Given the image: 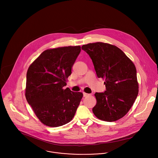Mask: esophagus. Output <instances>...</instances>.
Masks as SVG:
<instances>
[{"label":"esophagus","instance_id":"34e87169","mask_svg":"<svg viewBox=\"0 0 158 158\" xmlns=\"http://www.w3.org/2000/svg\"><path fill=\"white\" fill-rule=\"evenodd\" d=\"M89 95H90L89 94H87V93H83L84 97H87V96H89Z\"/></svg>","mask_w":158,"mask_h":158}]
</instances>
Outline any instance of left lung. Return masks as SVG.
<instances>
[{
    "label": "left lung",
    "instance_id": "8db88e82",
    "mask_svg": "<svg viewBox=\"0 0 158 158\" xmlns=\"http://www.w3.org/2000/svg\"><path fill=\"white\" fill-rule=\"evenodd\" d=\"M82 49L92 59L97 76L105 81L106 91L94 94L97 103L93 108L94 114L107 122L122 118L138 94L136 67L114 45L98 42L83 45Z\"/></svg>",
    "mask_w": 158,
    "mask_h": 158
}]
</instances>
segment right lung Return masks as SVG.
Segmentation results:
<instances>
[{
    "mask_svg": "<svg viewBox=\"0 0 158 158\" xmlns=\"http://www.w3.org/2000/svg\"><path fill=\"white\" fill-rule=\"evenodd\" d=\"M80 52L79 46L47 49L29 67L26 98L45 125L61 126L75 115L83 94L63 87Z\"/></svg>",
    "mask_w": 158,
    "mask_h": 158,
    "instance_id": "right-lung-1",
    "label": "right lung"
}]
</instances>
